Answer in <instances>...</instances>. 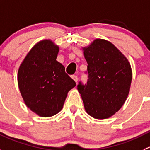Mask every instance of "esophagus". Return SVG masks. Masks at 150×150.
<instances>
[{
    "instance_id": "1",
    "label": "esophagus",
    "mask_w": 150,
    "mask_h": 150,
    "mask_svg": "<svg viewBox=\"0 0 150 150\" xmlns=\"http://www.w3.org/2000/svg\"><path fill=\"white\" fill-rule=\"evenodd\" d=\"M72 79L74 80V81H75V82H78V76H77V75H72Z\"/></svg>"
}]
</instances>
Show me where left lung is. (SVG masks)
Masks as SVG:
<instances>
[{
    "label": "left lung",
    "instance_id": "obj_1",
    "mask_svg": "<svg viewBox=\"0 0 150 150\" xmlns=\"http://www.w3.org/2000/svg\"><path fill=\"white\" fill-rule=\"evenodd\" d=\"M87 62V83L78 85L86 112L96 119H107L122 107L132 82V68L126 56L104 39L82 47Z\"/></svg>",
    "mask_w": 150,
    "mask_h": 150
}]
</instances>
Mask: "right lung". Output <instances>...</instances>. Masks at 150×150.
I'll list each match as a JSON object with an SVG mask.
<instances>
[{"instance_id": "add662e5", "label": "right lung", "mask_w": 150, "mask_h": 150, "mask_svg": "<svg viewBox=\"0 0 150 150\" xmlns=\"http://www.w3.org/2000/svg\"><path fill=\"white\" fill-rule=\"evenodd\" d=\"M59 47L50 39L38 42L18 72V84L26 107L40 117H51L63 108L68 92L76 86L56 61Z\"/></svg>"}]
</instances>
